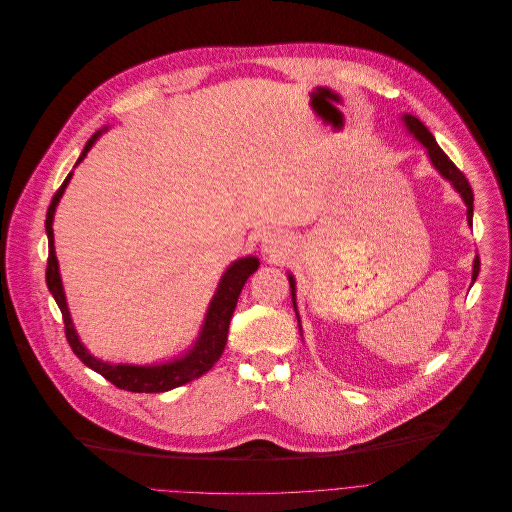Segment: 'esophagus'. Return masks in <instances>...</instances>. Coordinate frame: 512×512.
<instances>
[{
	"mask_svg": "<svg viewBox=\"0 0 512 512\" xmlns=\"http://www.w3.org/2000/svg\"><path fill=\"white\" fill-rule=\"evenodd\" d=\"M262 252L274 260H280L290 252V238L282 232H270L262 238Z\"/></svg>",
	"mask_w": 512,
	"mask_h": 512,
	"instance_id": "34e87169",
	"label": "esophagus"
}]
</instances>
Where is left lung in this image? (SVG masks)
<instances>
[{
    "instance_id": "8db88e82",
    "label": "left lung",
    "mask_w": 512,
    "mask_h": 512,
    "mask_svg": "<svg viewBox=\"0 0 512 512\" xmlns=\"http://www.w3.org/2000/svg\"><path fill=\"white\" fill-rule=\"evenodd\" d=\"M403 119V125H405V129H407V133L410 135H414L426 149H428V157H430V161H432V165L436 167V171L444 177V179H448L452 185H454V189L462 195V199H464V203H466V216H468V224H472V210H474V193H472V187H470V183H468V179L464 177V173L452 163V159L440 149V145L436 143V139H434V135L426 129V125L420 121V119H416V117H412V115H403L401 117ZM478 272H480V260H478V256L474 258V266H472V282L476 280V276H478ZM288 282H290V294H292V304H294V311H296V288H294V278H292V274H288ZM298 315V313H296Z\"/></svg>"
}]
</instances>
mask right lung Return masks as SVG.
<instances>
[{
    "label": "right lung",
    "mask_w": 512,
    "mask_h": 512,
    "mask_svg": "<svg viewBox=\"0 0 512 512\" xmlns=\"http://www.w3.org/2000/svg\"><path fill=\"white\" fill-rule=\"evenodd\" d=\"M102 131L100 129L96 135H92L88 139V143L84 145L76 165L86 157V153L90 151V147L94 145V141L100 137ZM72 177V171L68 173V177L64 179V183L60 185V189L54 193L52 203L46 214V234H48V268H46V284L48 290L52 292L58 309L62 313L64 319V333H66V341L72 347L74 355L92 371L100 373L105 379H109L113 385H117L119 389L125 391H133V393H163L169 389H175L179 385H185L197 377H201L206 371H210L214 367V363L222 357L226 341H228V329H230V321L234 315V309L238 304V296L246 284V280L258 270L260 262L254 256H246L240 258L236 262H232V266H228V270L224 272V276L220 278L218 290L210 302V309L206 315V321H203V327L199 331L197 341L193 343V347L189 351H185V355L171 359L167 363H155V365H127V363H109V361H100L96 357H92L86 347L80 343L70 313H68V304H66V296H64V288H62V280H60V270H58V260H56V250H54V230H52V222H54V212L58 201L68 185Z\"/></svg>",
    "instance_id": "right-lung-1"
}]
</instances>
